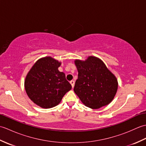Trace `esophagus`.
<instances>
[{
  "instance_id": "esophagus-1",
  "label": "esophagus",
  "mask_w": 146,
  "mask_h": 146,
  "mask_svg": "<svg viewBox=\"0 0 146 146\" xmlns=\"http://www.w3.org/2000/svg\"><path fill=\"white\" fill-rule=\"evenodd\" d=\"M70 83L71 86H72V87L73 88L74 87V85H75V82L73 81V80H71V81H70Z\"/></svg>"
}]
</instances>
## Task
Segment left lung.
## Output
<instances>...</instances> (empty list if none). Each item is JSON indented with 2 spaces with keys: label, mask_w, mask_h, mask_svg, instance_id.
<instances>
[{
  "label": "left lung",
  "mask_w": 146,
  "mask_h": 146,
  "mask_svg": "<svg viewBox=\"0 0 146 146\" xmlns=\"http://www.w3.org/2000/svg\"><path fill=\"white\" fill-rule=\"evenodd\" d=\"M78 71L74 92L82 103L97 109L112 101L118 88L117 78L100 59L90 56L85 61L76 60Z\"/></svg>",
  "instance_id": "8db88e82"
}]
</instances>
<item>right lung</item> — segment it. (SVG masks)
Listing matches in <instances>:
<instances>
[{
    "mask_svg": "<svg viewBox=\"0 0 146 146\" xmlns=\"http://www.w3.org/2000/svg\"><path fill=\"white\" fill-rule=\"evenodd\" d=\"M61 63L51 57L40 59L34 64L25 80L27 95L42 108L55 107L72 88L63 72L58 70Z\"/></svg>",
    "mask_w": 146,
    "mask_h": 146,
    "instance_id": "obj_1",
    "label": "right lung"
}]
</instances>
